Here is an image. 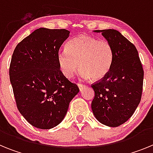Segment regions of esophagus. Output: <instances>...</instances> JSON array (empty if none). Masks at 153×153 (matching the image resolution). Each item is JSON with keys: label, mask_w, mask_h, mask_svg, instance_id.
<instances>
[{"label": "esophagus", "mask_w": 153, "mask_h": 153, "mask_svg": "<svg viewBox=\"0 0 153 153\" xmlns=\"http://www.w3.org/2000/svg\"><path fill=\"white\" fill-rule=\"evenodd\" d=\"M77 86H78V87H79V90H83V89L85 88V87H86V85H84V84H82V83H77Z\"/></svg>", "instance_id": "obj_1"}]
</instances>
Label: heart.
<instances>
[{"instance_id": "b5f03b06", "label": "heart", "mask_w": 153, "mask_h": 153, "mask_svg": "<svg viewBox=\"0 0 153 153\" xmlns=\"http://www.w3.org/2000/svg\"><path fill=\"white\" fill-rule=\"evenodd\" d=\"M113 60L112 44L106 40L81 34L69 40L66 50L57 53L60 71L70 79L80 69L79 76L100 80L109 72Z\"/></svg>"}]
</instances>
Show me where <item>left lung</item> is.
I'll return each mask as SVG.
<instances>
[{
	"label": "left lung",
	"mask_w": 153,
	"mask_h": 153,
	"mask_svg": "<svg viewBox=\"0 0 153 153\" xmlns=\"http://www.w3.org/2000/svg\"><path fill=\"white\" fill-rule=\"evenodd\" d=\"M112 44L113 60L107 75L93 83L95 97L91 108L103 125L117 127L129 120L141 100L143 66L136 47L113 29L97 30Z\"/></svg>",
	"instance_id": "1"
}]
</instances>
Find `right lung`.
<instances>
[{
	"instance_id": "1",
	"label": "right lung",
	"mask_w": 153,
	"mask_h": 153,
	"mask_svg": "<svg viewBox=\"0 0 153 153\" xmlns=\"http://www.w3.org/2000/svg\"><path fill=\"white\" fill-rule=\"evenodd\" d=\"M70 31L39 28L20 42L9 70L17 109L38 129H49L63 121L79 90L60 70L57 53Z\"/></svg>"
}]
</instances>
